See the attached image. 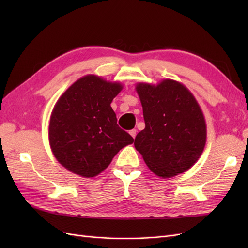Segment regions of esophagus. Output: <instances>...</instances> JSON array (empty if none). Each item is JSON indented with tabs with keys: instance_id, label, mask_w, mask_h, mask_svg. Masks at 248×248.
Masks as SVG:
<instances>
[{
	"instance_id": "34e87169",
	"label": "esophagus",
	"mask_w": 248,
	"mask_h": 248,
	"mask_svg": "<svg viewBox=\"0 0 248 248\" xmlns=\"http://www.w3.org/2000/svg\"><path fill=\"white\" fill-rule=\"evenodd\" d=\"M137 129H131L130 131H129V133H130V136L133 138V139H136V137H137Z\"/></svg>"
}]
</instances>
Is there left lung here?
<instances>
[{
    "label": "left lung",
    "instance_id": "8db88e82",
    "mask_svg": "<svg viewBox=\"0 0 248 248\" xmlns=\"http://www.w3.org/2000/svg\"><path fill=\"white\" fill-rule=\"evenodd\" d=\"M136 89L146 127L138 133L134 147L158 177L182 174L198 161L206 144V122L198 101L172 79L157 86L140 82Z\"/></svg>",
    "mask_w": 248,
    "mask_h": 248
}]
</instances>
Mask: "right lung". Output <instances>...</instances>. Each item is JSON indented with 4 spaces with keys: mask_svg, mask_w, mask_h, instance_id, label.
<instances>
[{
    "mask_svg": "<svg viewBox=\"0 0 248 248\" xmlns=\"http://www.w3.org/2000/svg\"><path fill=\"white\" fill-rule=\"evenodd\" d=\"M123 86L89 74L72 84L52 109L48 139L64 168L85 178L106 170L114 156L133 142L117 124L110 103Z\"/></svg>",
    "mask_w": 248,
    "mask_h": 248,
    "instance_id": "1",
    "label": "right lung"
}]
</instances>
